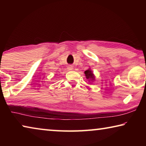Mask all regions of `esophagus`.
Wrapping results in <instances>:
<instances>
[{"mask_svg": "<svg viewBox=\"0 0 146 146\" xmlns=\"http://www.w3.org/2000/svg\"><path fill=\"white\" fill-rule=\"evenodd\" d=\"M68 70H73V66H71V65H69V66H68Z\"/></svg>", "mask_w": 146, "mask_h": 146, "instance_id": "34e87169", "label": "esophagus"}]
</instances>
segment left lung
Returning <instances> with one entry per match:
<instances>
[{
	"label": "left lung",
	"instance_id": "1",
	"mask_svg": "<svg viewBox=\"0 0 146 146\" xmlns=\"http://www.w3.org/2000/svg\"><path fill=\"white\" fill-rule=\"evenodd\" d=\"M84 73H85L86 78L88 79V81H89V82H93L95 80V76L93 74V71L91 70L90 68H89L88 70L85 71H84Z\"/></svg>",
	"mask_w": 146,
	"mask_h": 146
}]
</instances>
